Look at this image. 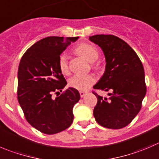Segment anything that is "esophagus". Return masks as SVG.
Wrapping results in <instances>:
<instances>
[{
    "instance_id": "1",
    "label": "esophagus",
    "mask_w": 159,
    "mask_h": 159,
    "mask_svg": "<svg viewBox=\"0 0 159 159\" xmlns=\"http://www.w3.org/2000/svg\"><path fill=\"white\" fill-rule=\"evenodd\" d=\"M79 93H80V96H81V97H84V96L86 95L87 93L84 91H80Z\"/></svg>"
}]
</instances>
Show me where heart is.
Listing matches in <instances>:
<instances>
[{
    "label": "heart",
    "instance_id": "obj_1",
    "mask_svg": "<svg viewBox=\"0 0 159 159\" xmlns=\"http://www.w3.org/2000/svg\"><path fill=\"white\" fill-rule=\"evenodd\" d=\"M75 52L78 55L84 56L88 61L93 63L99 57V51L96 46L87 43H81L77 46ZM58 66L59 70L63 75L69 74V63L67 56L65 53H62L59 56ZM97 66V65H96ZM96 81V77L93 75H75L68 81V84L70 87L78 90H86L91 87Z\"/></svg>",
    "mask_w": 159,
    "mask_h": 159
}]
</instances>
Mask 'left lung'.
Instances as JSON below:
<instances>
[{"label": "left lung", "instance_id": "obj_1", "mask_svg": "<svg viewBox=\"0 0 159 159\" xmlns=\"http://www.w3.org/2000/svg\"><path fill=\"white\" fill-rule=\"evenodd\" d=\"M89 40L100 46L106 58L104 75L93 89L111 91L109 98L93 92L98 100L93 110L95 119L105 128H124L140 112L146 95L143 64L136 52L118 37L98 34Z\"/></svg>", "mask_w": 159, "mask_h": 159}]
</instances>
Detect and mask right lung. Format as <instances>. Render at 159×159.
Returning a JSON list of instances; mask_svg holds the SVG:
<instances>
[{"label": "right lung", "mask_w": 159, "mask_h": 159, "mask_svg": "<svg viewBox=\"0 0 159 159\" xmlns=\"http://www.w3.org/2000/svg\"><path fill=\"white\" fill-rule=\"evenodd\" d=\"M78 37H48L23 54L18 70V101L26 121L45 134L60 133L70 126L72 109L80 100L77 89L62 92L66 81L58 66L59 56ZM54 94H59L56 98Z\"/></svg>", "instance_id": "1"}]
</instances>
